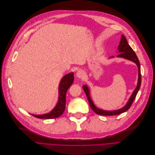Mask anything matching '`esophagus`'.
Returning a JSON list of instances; mask_svg holds the SVG:
<instances>
[{"label": "esophagus", "mask_w": 155, "mask_h": 155, "mask_svg": "<svg viewBox=\"0 0 155 155\" xmlns=\"http://www.w3.org/2000/svg\"><path fill=\"white\" fill-rule=\"evenodd\" d=\"M76 76L79 79H82L85 76V73L83 70H79L76 73Z\"/></svg>", "instance_id": "34e87169"}]
</instances>
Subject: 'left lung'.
<instances>
[{"instance_id":"8db88e82","label":"left lung","mask_w":155,"mask_h":155,"mask_svg":"<svg viewBox=\"0 0 155 155\" xmlns=\"http://www.w3.org/2000/svg\"><path fill=\"white\" fill-rule=\"evenodd\" d=\"M118 49H119V52L120 54L118 55L117 57L125 58H126V59H128L129 61H131L132 62H135L137 64V67H138V77H139L137 85V87H136L135 90L134 91L133 93L132 94L131 97L129 98L128 102L127 103L126 105L124 107L122 108L121 109L115 110V111H106V110H103L98 108L94 105V104L93 103V101L90 98V91H89V89H88L87 86L86 85H84L83 86V89L84 90V91L86 94L87 98L88 100V102H89V104H90L91 109L96 114L100 115H119L123 112H126L132 105V103H133V101L136 97V94L139 90L140 86H141V68H140L139 61L138 60V58H137L136 53L133 51V50H132V48L129 46L126 37H125L124 35H122V36H121V40L120 41L119 47H118Z\"/></svg>"}]
</instances>
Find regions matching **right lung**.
I'll return each instance as SVG.
<instances>
[{
    "mask_svg": "<svg viewBox=\"0 0 155 155\" xmlns=\"http://www.w3.org/2000/svg\"><path fill=\"white\" fill-rule=\"evenodd\" d=\"M74 82V74L72 72L65 75L61 80L59 84V96L58 101L55 108L49 114L43 115H32L38 119H55L63 114L65 108V95L68 90Z\"/></svg>",
    "mask_w": 155,
    "mask_h": 155,
    "instance_id": "right-lung-1",
    "label": "right lung"
}]
</instances>
